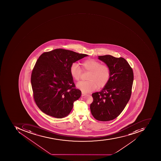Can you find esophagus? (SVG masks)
Instances as JSON below:
<instances>
[{
  "instance_id": "1",
  "label": "esophagus",
  "mask_w": 161,
  "mask_h": 161,
  "mask_svg": "<svg viewBox=\"0 0 161 161\" xmlns=\"http://www.w3.org/2000/svg\"><path fill=\"white\" fill-rule=\"evenodd\" d=\"M87 95V94H86V93H85V92H82V97H84V96H86V95Z\"/></svg>"
}]
</instances>
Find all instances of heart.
<instances>
[{
  "label": "heart",
  "instance_id": "obj_1",
  "mask_svg": "<svg viewBox=\"0 0 161 161\" xmlns=\"http://www.w3.org/2000/svg\"><path fill=\"white\" fill-rule=\"evenodd\" d=\"M82 70L90 72L87 80L81 81L77 84L78 89L85 93H89L97 88L104 87L109 80L110 69L108 65L102 64L94 59H88L81 64ZM70 74L75 81H79L82 70L76 63H73L70 67Z\"/></svg>",
  "mask_w": 161,
  "mask_h": 161
}]
</instances>
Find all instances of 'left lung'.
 Masks as SVG:
<instances>
[{"mask_svg": "<svg viewBox=\"0 0 161 161\" xmlns=\"http://www.w3.org/2000/svg\"><path fill=\"white\" fill-rule=\"evenodd\" d=\"M98 58L109 67L110 77L102 90L92 94L91 111L98 121H111L121 114L130 100L134 73L123 58L104 55L98 56Z\"/></svg>", "mask_w": 161, "mask_h": 161, "instance_id": "left-lung-1", "label": "left lung"}]
</instances>
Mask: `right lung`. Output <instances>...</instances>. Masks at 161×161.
<instances>
[{
	"label": "right lung",
	"instance_id": "obj_1",
	"mask_svg": "<svg viewBox=\"0 0 161 161\" xmlns=\"http://www.w3.org/2000/svg\"><path fill=\"white\" fill-rule=\"evenodd\" d=\"M88 55L64 49L43 53L37 59L31 77L34 100L48 115L63 118L69 115L81 91L75 89L70 74L73 63Z\"/></svg>",
	"mask_w": 161,
	"mask_h": 161
}]
</instances>
